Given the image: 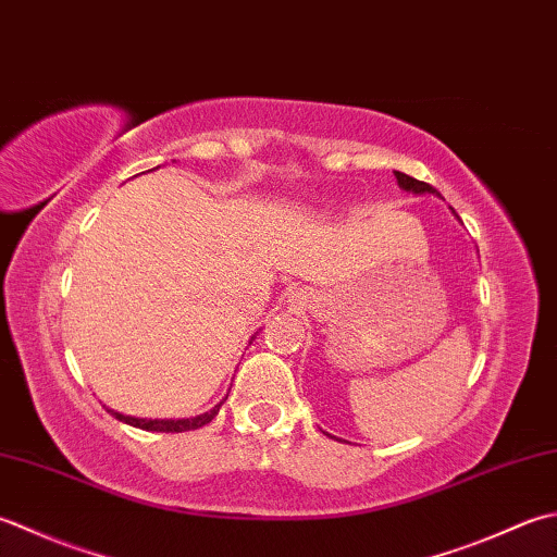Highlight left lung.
<instances>
[{
    "mask_svg": "<svg viewBox=\"0 0 557 557\" xmlns=\"http://www.w3.org/2000/svg\"><path fill=\"white\" fill-rule=\"evenodd\" d=\"M394 177H396V185H399L404 191H411V195H435V197H440V191L435 189V187H430L428 183H421V180H416V177H408L406 173H399V170H394ZM451 213H454V209H451ZM457 215V213H454ZM459 219V215H457ZM332 437V435H329Z\"/></svg>",
    "mask_w": 557,
    "mask_h": 557,
    "instance_id": "1",
    "label": "left lung"
}]
</instances>
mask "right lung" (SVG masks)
<instances>
[{
	"instance_id": "add662e5",
	"label": "right lung",
	"mask_w": 557,
	"mask_h": 557,
	"mask_svg": "<svg viewBox=\"0 0 557 557\" xmlns=\"http://www.w3.org/2000/svg\"><path fill=\"white\" fill-rule=\"evenodd\" d=\"M257 338V334L249 338V344H252ZM225 399H228V394L223 396V399L215 404L213 408H209L207 413H199V416H191V418H134V416H124L120 411H115V408H108L110 416H115L117 421L127 423L132 428H139V430H149V433H187V430H197L201 425L211 423L215 416H219L221 406L225 404Z\"/></svg>"
}]
</instances>
